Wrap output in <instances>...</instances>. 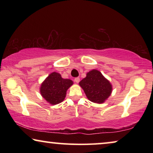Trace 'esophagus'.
<instances>
[{"instance_id":"1","label":"esophagus","mask_w":153,"mask_h":153,"mask_svg":"<svg viewBox=\"0 0 153 153\" xmlns=\"http://www.w3.org/2000/svg\"><path fill=\"white\" fill-rule=\"evenodd\" d=\"M74 81H75V82H76V83H78L79 82V81H80V79H79V77H76V78L74 79Z\"/></svg>"}]
</instances>
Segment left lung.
Returning a JSON list of instances; mask_svg holds the SVG:
<instances>
[{
	"instance_id": "left-lung-1",
	"label": "left lung",
	"mask_w": 153,
	"mask_h": 153,
	"mask_svg": "<svg viewBox=\"0 0 153 153\" xmlns=\"http://www.w3.org/2000/svg\"><path fill=\"white\" fill-rule=\"evenodd\" d=\"M79 85L84 91L88 99L97 104L103 103L112 91L109 81L96 70L88 72L86 77L79 82Z\"/></svg>"
}]
</instances>
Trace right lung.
<instances>
[{
  "label": "right lung",
  "mask_w": 153,
  "mask_h": 153,
  "mask_svg": "<svg viewBox=\"0 0 153 153\" xmlns=\"http://www.w3.org/2000/svg\"><path fill=\"white\" fill-rule=\"evenodd\" d=\"M72 84V80L62 79L60 74L53 72L42 83L41 95L50 104H57L63 101L67 90Z\"/></svg>",
  "instance_id": "add662e5"
}]
</instances>
